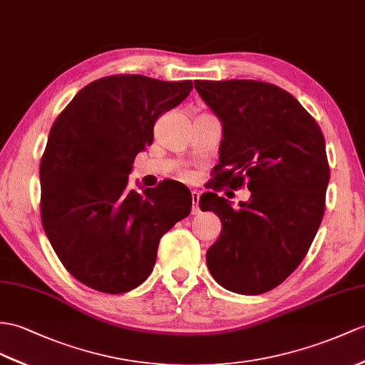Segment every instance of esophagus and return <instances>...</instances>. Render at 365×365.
<instances>
[{"label":"esophagus","mask_w":365,"mask_h":365,"mask_svg":"<svg viewBox=\"0 0 365 365\" xmlns=\"http://www.w3.org/2000/svg\"><path fill=\"white\" fill-rule=\"evenodd\" d=\"M198 202H200V192L198 190H193L192 192V213L193 215H197V213H200V206H198Z\"/></svg>","instance_id":"1"}]
</instances>
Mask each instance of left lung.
Wrapping results in <instances>:
<instances>
[{
  "mask_svg": "<svg viewBox=\"0 0 365 365\" xmlns=\"http://www.w3.org/2000/svg\"><path fill=\"white\" fill-rule=\"evenodd\" d=\"M195 90L223 127L217 184L251 198L234 207L206 192L200 209L217 213L221 234L206 254L221 287L263 294L304 260L321 226L330 167L325 139L309 113L282 88L257 80H197Z\"/></svg>",
  "mask_w": 365,
  "mask_h": 365,
  "instance_id": "8db88e82",
  "label": "left lung"
}]
</instances>
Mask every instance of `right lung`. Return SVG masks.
<instances>
[{
    "label": "right lung",
    "mask_w": 365,
    "mask_h": 365,
    "mask_svg": "<svg viewBox=\"0 0 365 365\" xmlns=\"http://www.w3.org/2000/svg\"><path fill=\"white\" fill-rule=\"evenodd\" d=\"M190 80L127 74L94 80L60 113L40 163L41 221L60 262L106 294L139 287L153 271L161 237L192 210L184 184L128 189L155 123L192 91Z\"/></svg>",
    "instance_id": "obj_1"
}]
</instances>
